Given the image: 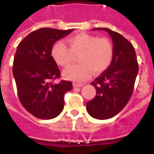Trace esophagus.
Here are the masks:
<instances>
[{"label": "esophagus", "instance_id": "obj_1", "mask_svg": "<svg viewBox=\"0 0 154 154\" xmlns=\"http://www.w3.org/2000/svg\"><path fill=\"white\" fill-rule=\"evenodd\" d=\"M83 85L82 84H77V83H73L74 87H82Z\"/></svg>", "mask_w": 154, "mask_h": 154}]
</instances>
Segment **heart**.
Here are the masks:
<instances>
[{
	"mask_svg": "<svg viewBox=\"0 0 154 154\" xmlns=\"http://www.w3.org/2000/svg\"><path fill=\"white\" fill-rule=\"evenodd\" d=\"M68 42L69 47L63 42H56L52 48L51 54L61 67L70 65L74 54H80L78 57L80 63L63 71V76L68 80L83 82L91 77L93 72L104 71L112 62L113 47L108 38L79 33L70 36Z\"/></svg>",
	"mask_w": 154,
	"mask_h": 154,
	"instance_id": "1",
	"label": "heart"
}]
</instances>
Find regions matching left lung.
<instances>
[{
    "label": "left lung",
    "instance_id": "obj_1",
    "mask_svg": "<svg viewBox=\"0 0 154 154\" xmlns=\"http://www.w3.org/2000/svg\"><path fill=\"white\" fill-rule=\"evenodd\" d=\"M94 29L109 32L113 43V56L109 68L91 82L96 95L86 103V110L92 118L105 120L118 114L128 103L139 65L135 49L128 40L109 28Z\"/></svg>",
    "mask_w": 154,
    "mask_h": 154
}]
</instances>
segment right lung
<instances>
[{
    "mask_svg": "<svg viewBox=\"0 0 154 154\" xmlns=\"http://www.w3.org/2000/svg\"><path fill=\"white\" fill-rule=\"evenodd\" d=\"M72 31L40 28L18 45L13 65L18 96L23 108L36 118L59 116L64 106V94L72 89L69 81L54 83L60 77V71L51 55L54 42Z\"/></svg>",
    "mask_w": 154,
    "mask_h": 154,
    "instance_id": "add662e5",
    "label": "right lung"
}]
</instances>
